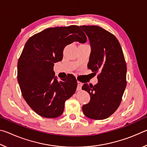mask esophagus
Segmentation results:
<instances>
[{
    "mask_svg": "<svg viewBox=\"0 0 147 147\" xmlns=\"http://www.w3.org/2000/svg\"><path fill=\"white\" fill-rule=\"evenodd\" d=\"M77 83H78V86H77V90H80L81 88H82V86L83 84L80 82L78 81L77 82Z\"/></svg>",
    "mask_w": 147,
    "mask_h": 147,
    "instance_id": "esophagus-1",
    "label": "esophagus"
}]
</instances>
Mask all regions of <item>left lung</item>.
I'll return each mask as SVG.
<instances>
[{
    "label": "left lung",
    "instance_id": "left-lung-1",
    "mask_svg": "<svg viewBox=\"0 0 147 147\" xmlns=\"http://www.w3.org/2000/svg\"><path fill=\"white\" fill-rule=\"evenodd\" d=\"M88 36L91 51L88 67L98 73L96 85L84 84L90 101L82 106L84 115L94 120L109 117L121 104L126 86V64L116 37L98 26H80Z\"/></svg>",
    "mask_w": 147,
    "mask_h": 147
}]
</instances>
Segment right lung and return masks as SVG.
Returning a JSON list of instances; mask_svg holds the SVG:
<instances>
[{"mask_svg":"<svg viewBox=\"0 0 147 147\" xmlns=\"http://www.w3.org/2000/svg\"><path fill=\"white\" fill-rule=\"evenodd\" d=\"M87 38L79 26L71 25L44 30L28 39L17 63V80L26 103L39 115L56 118L63 112L65 102L75 93L73 75L58 81L54 63L63 59L67 45Z\"/></svg>","mask_w":147,"mask_h":147,"instance_id":"right-lung-1","label":"right lung"}]
</instances>
